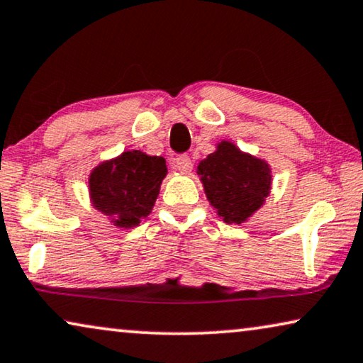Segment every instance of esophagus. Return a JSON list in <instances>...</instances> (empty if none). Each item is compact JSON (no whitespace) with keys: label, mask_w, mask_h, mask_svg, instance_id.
<instances>
[{"label":"esophagus","mask_w":363,"mask_h":363,"mask_svg":"<svg viewBox=\"0 0 363 363\" xmlns=\"http://www.w3.org/2000/svg\"><path fill=\"white\" fill-rule=\"evenodd\" d=\"M191 167H193V162H191V159L188 155H182V157H178V159L175 160V169L183 172V173L190 172Z\"/></svg>","instance_id":"obj_1"}]
</instances>
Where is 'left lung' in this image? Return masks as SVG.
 Returning <instances> with one entry per match:
<instances>
[{"label":"left lung","mask_w":363,"mask_h":363,"mask_svg":"<svg viewBox=\"0 0 363 363\" xmlns=\"http://www.w3.org/2000/svg\"><path fill=\"white\" fill-rule=\"evenodd\" d=\"M204 193L228 224H240L250 218L270 193L272 172L267 162L240 152L228 140L199 162Z\"/></svg>","instance_id":"left-lung-1"}]
</instances>
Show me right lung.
<instances>
[{
    "mask_svg": "<svg viewBox=\"0 0 363 363\" xmlns=\"http://www.w3.org/2000/svg\"><path fill=\"white\" fill-rule=\"evenodd\" d=\"M165 175L164 157L140 150L123 152L91 172L93 206L104 216H111L118 228H134L150 214Z\"/></svg>",
    "mask_w": 363,
    "mask_h": 363,
    "instance_id": "1",
    "label": "right lung"
}]
</instances>
